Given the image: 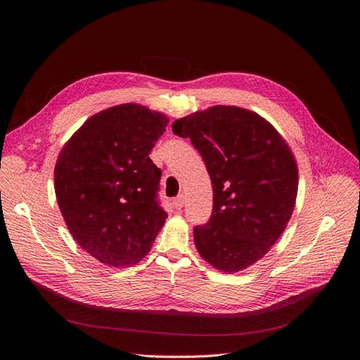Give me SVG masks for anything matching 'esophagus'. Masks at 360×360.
<instances>
[{
	"label": "esophagus",
	"instance_id": "esophagus-1",
	"mask_svg": "<svg viewBox=\"0 0 360 360\" xmlns=\"http://www.w3.org/2000/svg\"><path fill=\"white\" fill-rule=\"evenodd\" d=\"M172 204L176 205V209H181V207L184 205V195H179L177 198H174Z\"/></svg>",
	"mask_w": 360,
	"mask_h": 360
}]
</instances>
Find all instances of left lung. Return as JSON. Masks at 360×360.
Masks as SVG:
<instances>
[{
    "label": "left lung",
    "instance_id": "obj_1",
    "mask_svg": "<svg viewBox=\"0 0 360 360\" xmlns=\"http://www.w3.org/2000/svg\"><path fill=\"white\" fill-rule=\"evenodd\" d=\"M209 171L213 212L193 230L200 255L224 274L255 264L276 243L296 205L299 171L287 141L266 118L216 105L172 123Z\"/></svg>",
    "mask_w": 360,
    "mask_h": 360
}]
</instances>
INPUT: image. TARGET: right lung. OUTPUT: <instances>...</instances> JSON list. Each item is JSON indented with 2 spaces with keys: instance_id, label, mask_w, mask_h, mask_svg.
<instances>
[{
  "instance_id": "add662e5",
  "label": "right lung",
  "mask_w": 360,
  "mask_h": 360,
  "mask_svg": "<svg viewBox=\"0 0 360 360\" xmlns=\"http://www.w3.org/2000/svg\"><path fill=\"white\" fill-rule=\"evenodd\" d=\"M169 120L138 103L91 115L63 146L57 202L70 234L101 263L143 259L168 217L158 201L162 171L148 158Z\"/></svg>"
}]
</instances>
